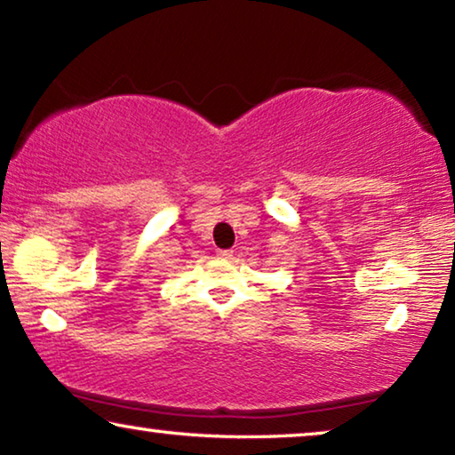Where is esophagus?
I'll return each mask as SVG.
<instances>
[{
  "mask_svg": "<svg viewBox=\"0 0 455 455\" xmlns=\"http://www.w3.org/2000/svg\"><path fill=\"white\" fill-rule=\"evenodd\" d=\"M218 256L221 260H229V258L234 256V250H218Z\"/></svg>",
  "mask_w": 455,
  "mask_h": 455,
  "instance_id": "34e87169",
  "label": "esophagus"
}]
</instances>
